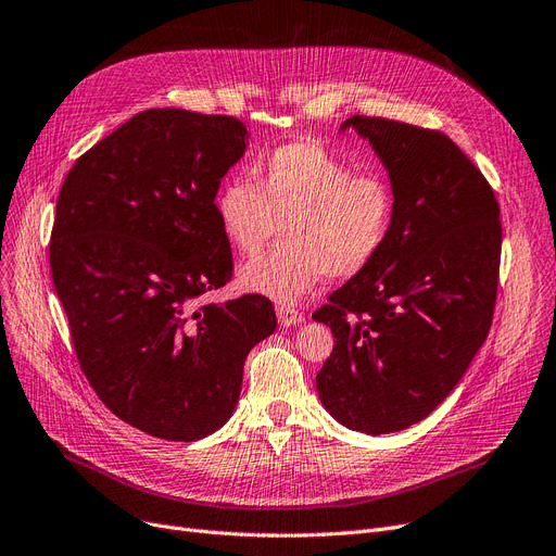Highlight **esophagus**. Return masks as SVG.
<instances>
[{
    "instance_id": "1",
    "label": "esophagus",
    "mask_w": 556,
    "mask_h": 556,
    "mask_svg": "<svg viewBox=\"0 0 556 556\" xmlns=\"http://www.w3.org/2000/svg\"><path fill=\"white\" fill-rule=\"evenodd\" d=\"M276 315H278V324H280L282 328L296 326V324H301V321L305 319L301 309L290 307V305H278V307H276Z\"/></svg>"
}]
</instances>
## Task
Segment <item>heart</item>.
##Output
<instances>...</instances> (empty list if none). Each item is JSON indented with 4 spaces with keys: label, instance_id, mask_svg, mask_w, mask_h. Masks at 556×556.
I'll return each instance as SVG.
<instances>
[{
    "label": "heart",
    "instance_id": "1",
    "mask_svg": "<svg viewBox=\"0 0 556 556\" xmlns=\"http://www.w3.org/2000/svg\"><path fill=\"white\" fill-rule=\"evenodd\" d=\"M396 193L381 170H353L315 141H292L235 175L214 195L228 247L255 255L282 224V243L239 269L243 292L294 303L332 278L365 271L394 226Z\"/></svg>",
    "mask_w": 556,
    "mask_h": 556
}]
</instances>
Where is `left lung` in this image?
I'll use <instances>...</instances> for the list:
<instances>
[{
  "instance_id": "left-lung-1",
  "label": "left lung",
  "mask_w": 556,
  "mask_h": 556,
  "mask_svg": "<svg viewBox=\"0 0 556 556\" xmlns=\"http://www.w3.org/2000/svg\"><path fill=\"white\" fill-rule=\"evenodd\" d=\"M396 193L390 239L313 315L330 326L317 374L324 408L346 429L381 435L433 413L488 338L497 299V198L463 150L435 129L353 116Z\"/></svg>"
}]
</instances>
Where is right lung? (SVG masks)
Listing matches in <instances>:
<instances>
[{
    "label": "right lung",
    "mask_w": 556,
    "mask_h": 556,
    "mask_svg": "<svg viewBox=\"0 0 556 556\" xmlns=\"http://www.w3.org/2000/svg\"><path fill=\"white\" fill-rule=\"evenodd\" d=\"M247 143L237 118L148 109L84 152L59 193L50 266L77 361L102 404L154 438L224 427L249 351L276 330L260 294L201 303L232 278L214 195Z\"/></svg>",
    "instance_id": "1"
}]
</instances>
